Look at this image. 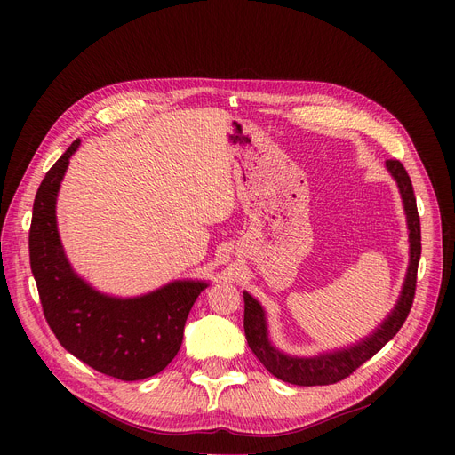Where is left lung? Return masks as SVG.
<instances>
[{"instance_id": "8db88e82", "label": "left lung", "mask_w": 455, "mask_h": 455, "mask_svg": "<svg viewBox=\"0 0 455 455\" xmlns=\"http://www.w3.org/2000/svg\"><path fill=\"white\" fill-rule=\"evenodd\" d=\"M387 172L398 184L405 218H408V230H410V266L408 275L403 280V288L400 299L391 309L387 319L381 323L369 338L362 339L348 348H341L336 352H326L314 357H297L280 352L271 341L267 333V321L266 312L261 304L243 291L245 300V338L254 352V355L261 362L273 376L282 381H288L293 386H330L338 384V381L350 376L357 367H362L367 360L386 347L391 341L402 324L410 315V309L415 299L417 288V269L420 259V218L417 212V199L413 194L411 179L405 172L400 160H387L386 162Z\"/></svg>"}]
</instances>
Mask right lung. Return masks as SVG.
Instances as JSON below:
<instances>
[{
  "label": "right lung",
  "instance_id": "right-lung-1",
  "mask_svg": "<svg viewBox=\"0 0 455 455\" xmlns=\"http://www.w3.org/2000/svg\"><path fill=\"white\" fill-rule=\"evenodd\" d=\"M76 140L45 173L33 204L29 259L44 317L59 343L107 376L136 381L158 374L177 355L191 306L206 282L175 280L141 297L95 291L64 254L57 228V196Z\"/></svg>",
  "mask_w": 455,
  "mask_h": 455
}]
</instances>
